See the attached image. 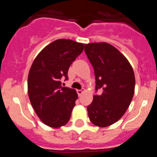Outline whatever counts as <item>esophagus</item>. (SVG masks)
I'll return each mask as SVG.
<instances>
[{
  "label": "esophagus",
  "instance_id": "34e87169",
  "mask_svg": "<svg viewBox=\"0 0 157 157\" xmlns=\"http://www.w3.org/2000/svg\"><path fill=\"white\" fill-rule=\"evenodd\" d=\"M77 93H78V95L81 96L82 94L83 93H84V90H78Z\"/></svg>",
  "mask_w": 157,
  "mask_h": 157
}]
</instances>
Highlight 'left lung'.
<instances>
[{
    "label": "left lung",
    "instance_id": "obj_1",
    "mask_svg": "<svg viewBox=\"0 0 157 157\" xmlns=\"http://www.w3.org/2000/svg\"><path fill=\"white\" fill-rule=\"evenodd\" d=\"M85 52L94 67L96 90H102L87 106L89 118L95 126L109 127L121 119L132 101L134 70L127 58L109 43L85 44Z\"/></svg>",
    "mask_w": 157,
    "mask_h": 157
}]
</instances>
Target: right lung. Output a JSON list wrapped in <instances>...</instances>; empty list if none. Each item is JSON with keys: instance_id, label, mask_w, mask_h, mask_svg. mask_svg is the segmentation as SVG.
<instances>
[{"instance_id": "obj_1", "label": "right lung", "mask_w": 157, "mask_h": 157, "mask_svg": "<svg viewBox=\"0 0 157 157\" xmlns=\"http://www.w3.org/2000/svg\"><path fill=\"white\" fill-rule=\"evenodd\" d=\"M84 44L70 39L52 41L37 54L30 67L27 80L32 107L45 125L58 128L69 121L78 94L74 89L63 87L72 62L82 53Z\"/></svg>"}]
</instances>
